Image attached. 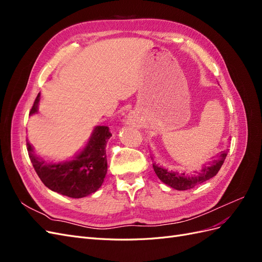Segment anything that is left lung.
Wrapping results in <instances>:
<instances>
[{"instance_id":"obj_1","label":"left lung","mask_w":262,"mask_h":262,"mask_svg":"<svg viewBox=\"0 0 262 262\" xmlns=\"http://www.w3.org/2000/svg\"><path fill=\"white\" fill-rule=\"evenodd\" d=\"M227 152L228 149L222 150L212 162L207 165H203L202 169L200 171H194L193 175H187L186 172L167 170L163 168L162 166L156 165L155 163L153 164V168L157 177L164 184L176 190H188L215 176L225 161Z\"/></svg>"}]
</instances>
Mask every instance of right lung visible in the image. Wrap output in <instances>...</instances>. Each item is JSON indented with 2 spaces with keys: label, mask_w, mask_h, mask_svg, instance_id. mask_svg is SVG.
I'll return each mask as SVG.
<instances>
[{
  "label": "right lung",
  "mask_w": 262,
  "mask_h": 262,
  "mask_svg": "<svg viewBox=\"0 0 262 262\" xmlns=\"http://www.w3.org/2000/svg\"><path fill=\"white\" fill-rule=\"evenodd\" d=\"M40 93L37 95L29 115L38 112ZM112 137L108 126H95L89 143L74 160L53 164L43 161L35 154L34 147L27 141V150L38 177L54 192L70 198L90 195L100 188L107 173L106 144Z\"/></svg>",
  "instance_id": "add662e5"
}]
</instances>
